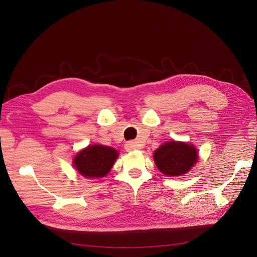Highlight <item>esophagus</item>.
I'll use <instances>...</instances> for the list:
<instances>
[{"label": "esophagus", "instance_id": "34e87169", "mask_svg": "<svg viewBox=\"0 0 257 257\" xmlns=\"http://www.w3.org/2000/svg\"><path fill=\"white\" fill-rule=\"evenodd\" d=\"M125 148L127 151H132V150H137V149H140L141 148V145L136 142V141H130V142H127L126 145H125Z\"/></svg>", "mask_w": 257, "mask_h": 257}]
</instances>
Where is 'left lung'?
Returning <instances> with one entry per match:
<instances>
[{
	"mask_svg": "<svg viewBox=\"0 0 257 257\" xmlns=\"http://www.w3.org/2000/svg\"><path fill=\"white\" fill-rule=\"evenodd\" d=\"M153 158L162 173L178 176L191 169L197 161L198 153L192 145L172 141L156 149Z\"/></svg>",
	"mask_w": 257,
	"mask_h": 257,
	"instance_id": "1",
	"label": "left lung"
}]
</instances>
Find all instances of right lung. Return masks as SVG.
<instances>
[{
  "mask_svg": "<svg viewBox=\"0 0 257 257\" xmlns=\"http://www.w3.org/2000/svg\"><path fill=\"white\" fill-rule=\"evenodd\" d=\"M117 156L118 153L113 148L92 145L75 156L74 167L85 177H102L112 168Z\"/></svg>",
  "mask_w": 257,
  "mask_h": 257,
  "instance_id": "right-lung-1",
  "label": "right lung"
}]
</instances>
